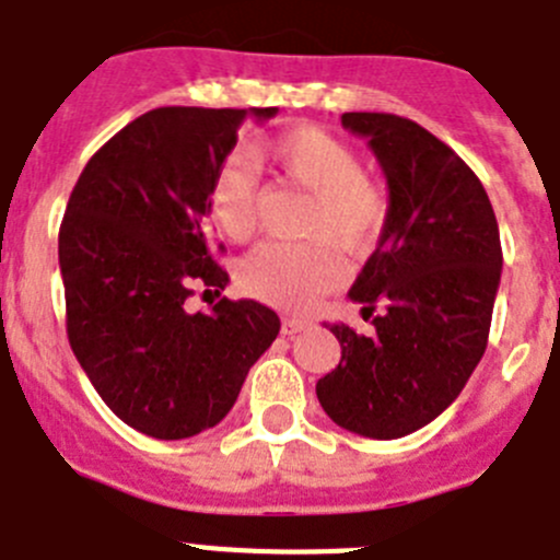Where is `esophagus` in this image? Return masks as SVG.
Here are the masks:
<instances>
[{
	"label": "esophagus",
	"instance_id": "obj_1",
	"mask_svg": "<svg viewBox=\"0 0 560 560\" xmlns=\"http://www.w3.org/2000/svg\"><path fill=\"white\" fill-rule=\"evenodd\" d=\"M305 328H308V323H305V319H296V316H285L283 325H280V330H283L285 336H294Z\"/></svg>",
	"mask_w": 560,
	"mask_h": 560
}]
</instances>
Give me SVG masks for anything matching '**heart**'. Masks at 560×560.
<instances>
[{
    "label": "heart",
    "mask_w": 560,
    "mask_h": 560,
    "mask_svg": "<svg viewBox=\"0 0 560 560\" xmlns=\"http://www.w3.org/2000/svg\"><path fill=\"white\" fill-rule=\"evenodd\" d=\"M285 182L311 192L303 221L308 244H260L244 257L237 280L246 294L285 311H305L339 277L330 244L350 257L375 249L387 226L389 192L361 171L359 153L316 126H296L255 151ZM207 207L221 232L244 241L257 224V179L244 160L212 173Z\"/></svg>",
    "instance_id": "1"
}]
</instances>
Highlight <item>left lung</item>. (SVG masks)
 Wrapping results in <instances>:
<instances>
[{
  "label": "left lung",
  "mask_w": 560,
  "mask_h": 560,
  "mask_svg": "<svg viewBox=\"0 0 560 560\" xmlns=\"http://www.w3.org/2000/svg\"><path fill=\"white\" fill-rule=\"evenodd\" d=\"M364 137L389 187L378 246L350 300L375 334L328 325L341 361L316 381L336 427L373 440L418 432L463 393L488 345L502 244L477 173L418 122L384 112L341 114Z\"/></svg>",
  "instance_id": "obj_1"
}]
</instances>
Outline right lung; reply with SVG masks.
Listing matches in <instances>:
<instances>
[{"mask_svg": "<svg viewBox=\"0 0 560 560\" xmlns=\"http://www.w3.org/2000/svg\"><path fill=\"white\" fill-rule=\"evenodd\" d=\"M275 114L153 108L114 133L69 196L58 232L69 345L106 407L148 438L185 440L221 423L280 334L275 311L255 300L185 308L192 291L230 283L210 246L212 173L246 117Z\"/></svg>", "mask_w": 560, "mask_h": 560, "instance_id": "1", "label": "right lung"}]
</instances>
